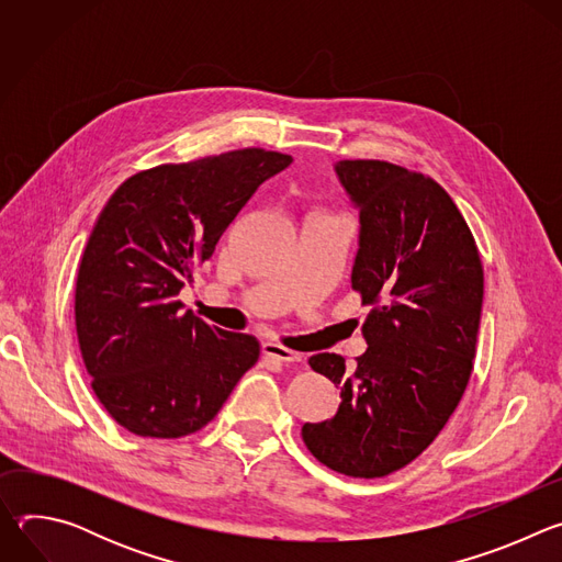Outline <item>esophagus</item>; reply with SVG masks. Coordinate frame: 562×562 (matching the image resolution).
<instances>
[{"mask_svg":"<svg viewBox=\"0 0 562 562\" xmlns=\"http://www.w3.org/2000/svg\"><path fill=\"white\" fill-rule=\"evenodd\" d=\"M262 353L267 356V358H271V360H276V362H300L302 360V356L300 353H295V351H289L286 347H282V345H276V342H265L262 345Z\"/></svg>","mask_w":562,"mask_h":562,"instance_id":"obj_1","label":"esophagus"}]
</instances>
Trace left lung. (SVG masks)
Instances as JSON below:
<instances>
[{
    "label": "left lung",
    "mask_w": 562,
    "mask_h": 562,
    "mask_svg": "<svg viewBox=\"0 0 562 562\" xmlns=\"http://www.w3.org/2000/svg\"><path fill=\"white\" fill-rule=\"evenodd\" d=\"M336 176L360 215L351 286L371 311L367 351L308 358L340 386L331 420L304 423L306 449L329 469L380 477L418 458L467 389L483 311V265L447 191L380 159H342Z\"/></svg>",
    "instance_id": "8db88e82"
}]
</instances>
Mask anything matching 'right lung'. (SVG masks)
I'll return each mask as SVG.
<instances>
[{
  "mask_svg": "<svg viewBox=\"0 0 562 562\" xmlns=\"http://www.w3.org/2000/svg\"><path fill=\"white\" fill-rule=\"evenodd\" d=\"M293 162L228 150L135 173L102 209L75 286L79 349L111 418L135 436L209 425L260 356L254 336L206 325L178 300L262 182Z\"/></svg>",
  "mask_w": 562,
  "mask_h": 562,
  "instance_id": "1",
  "label": "right lung"
}]
</instances>
